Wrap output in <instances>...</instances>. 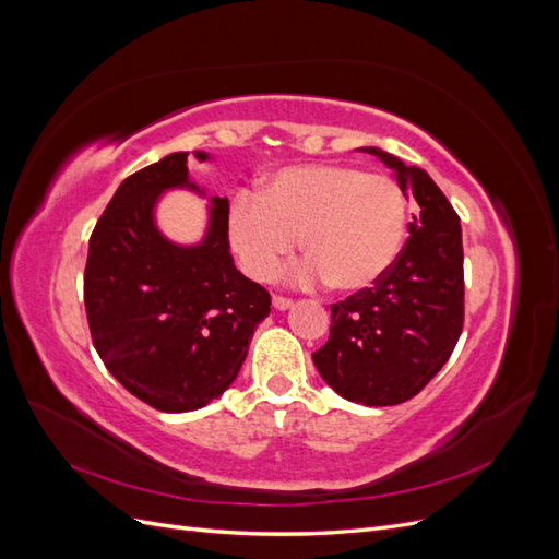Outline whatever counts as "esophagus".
Instances as JSON below:
<instances>
[{
  "label": "esophagus",
  "instance_id": "34e87169",
  "mask_svg": "<svg viewBox=\"0 0 559 559\" xmlns=\"http://www.w3.org/2000/svg\"><path fill=\"white\" fill-rule=\"evenodd\" d=\"M273 306H275L277 310H289V308L294 306V300H292V298H284V296H275V298H273Z\"/></svg>",
  "mask_w": 559,
  "mask_h": 559
}]
</instances>
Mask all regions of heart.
Masks as SVG:
<instances>
[{"label":"heart","instance_id":"b5f03b06","mask_svg":"<svg viewBox=\"0 0 559 559\" xmlns=\"http://www.w3.org/2000/svg\"><path fill=\"white\" fill-rule=\"evenodd\" d=\"M405 218V193L392 177L343 163L292 165L257 198L242 193L230 202L228 242L247 275L273 280L300 238L310 277L357 294L394 265Z\"/></svg>","mask_w":559,"mask_h":559}]
</instances>
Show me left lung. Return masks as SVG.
Instances as JSON below:
<instances>
[{
    "label": "left lung",
    "mask_w": 559,
    "mask_h": 559,
    "mask_svg": "<svg viewBox=\"0 0 559 559\" xmlns=\"http://www.w3.org/2000/svg\"><path fill=\"white\" fill-rule=\"evenodd\" d=\"M396 173L419 212L394 265L370 289L331 306L329 343L312 361L329 386L354 403L396 405L443 368L464 326L460 216L433 179L378 146H364Z\"/></svg>",
    "instance_id": "8db88e82"
}]
</instances>
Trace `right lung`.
<instances>
[{
	"instance_id": "1",
	"label": "right lung",
	"mask_w": 559,
	"mask_h": 559,
	"mask_svg": "<svg viewBox=\"0 0 559 559\" xmlns=\"http://www.w3.org/2000/svg\"><path fill=\"white\" fill-rule=\"evenodd\" d=\"M195 158L210 156L195 151ZM186 163L189 151H177L118 186L83 273L99 359L132 396L163 413L198 411L222 396L270 314V294L228 251V198H212L207 233L193 247L158 230L154 210L165 191L202 193Z\"/></svg>"
}]
</instances>
